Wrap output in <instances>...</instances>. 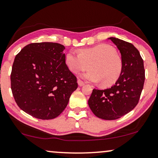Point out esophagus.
<instances>
[{"instance_id": "esophagus-1", "label": "esophagus", "mask_w": 158, "mask_h": 158, "mask_svg": "<svg viewBox=\"0 0 158 158\" xmlns=\"http://www.w3.org/2000/svg\"><path fill=\"white\" fill-rule=\"evenodd\" d=\"M77 83H78V85L79 86H83V85H84V84H85V83L83 81H81V80H78L77 81Z\"/></svg>"}]
</instances>
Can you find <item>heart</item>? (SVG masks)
I'll return each mask as SVG.
<instances>
[{
	"label": "heart",
	"mask_w": 158,
	"mask_h": 158,
	"mask_svg": "<svg viewBox=\"0 0 158 158\" xmlns=\"http://www.w3.org/2000/svg\"><path fill=\"white\" fill-rule=\"evenodd\" d=\"M65 63L69 70L77 73L87 69L81 77L93 83L102 82L103 86H110L119 79L123 71V61L113 47L99 44L81 49L79 54L69 51L65 55Z\"/></svg>",
	"instance_id": "1"
}]
</instances>
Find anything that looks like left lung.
Masks as SVG:
<instances>
[{
    "label": "left lung",
    "instance_id": "1",
    "mask_svg": "<svg viewBox=\"0 0 158 158\" xmlns=\"http://www.w3.org/2000/svg\"><path fill=\"white\" fill-rule=\"evenodd\" d=\"M109 39L121 54V75L110 89H94L88 103L96 116L112 120L121 118L137 105L144 87L145 70L144 61L134 45L112 37Z\"/></svg>",
    "mask_w": 158,
    "mask_h": 158
}]
</instances>
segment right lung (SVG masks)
<instances>
[{"mask_svg": "<svg viewBox=\"0 0 158 158\" xmlns=\"http://www.w3.org/2000/svg\"><path fill=\"white\" fill-rule=\"evenodd\" d=\"M64 48L57 43H33L24 46L14 59L12 94L20 109L34 118L58 117L77 89V77L65 63Z\"/></svg>", "mask_w": 158, "mask_h": 158, "instance_id": "1", "label": "right lung"}]
</instances>
